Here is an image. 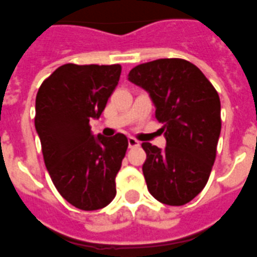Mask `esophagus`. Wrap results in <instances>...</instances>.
Listing matches in <instances>:
<instances>
[{
    "instance_id": "34e87169",
    "label": "esophagus",
    "mask_w": 257,
    "mask_h": 257,
    "mask_svg": "<svg viewBox=\"0 0 257 257\" xmlns=\"http://www.w3.org/2000/svg\"><path fill=\"white\" fill-rule=\"evenodd\" d=\"M128 146H129V148H136V147L140 146V142H137L136 139H133V137H129Z\"/></svg>"
}]
</instances>
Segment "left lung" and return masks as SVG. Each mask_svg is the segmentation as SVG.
Wrapping results in <instances>:
<instances>
[{"instance_id":"8db88e82","label":"left lung","mask_w":257,"mask_h":257,"mask_svg":"<svg viewBox=\"0 0 257 257\" xmlns=\"http://www.w3.org/2000/svg\"><path fill=\"white\" fill-rule=\"evenodd\" d=\"M128 79L150 94L163 124L166 148L143 143V174L151 195L182 206L206 186L221 132V102L209 79L185 59H158L132 68Z\"/></svg>"}]
</instances>
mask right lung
<instances>
[{
	"mask_svg": "<svg viewBox=\"0 0 257 257\" xmlns=\"http://www.w3.org/2000/svg\"><path fill=\"white\" fill-rule=\"evenodd\" d=\"M120 75V64L67 63L37 91L35 128L44 163L60 195L81 210L102 209L115 197L128 139L94 136L89 121L99 118Z\"/></svg>",
	"mask_w": 257,
	"mask_h": 257,
	"instance_id": "right-lung-1",
	"label": "right lung"
}]
</instances>
